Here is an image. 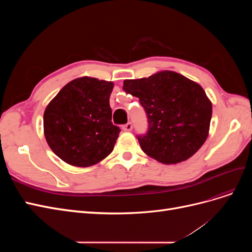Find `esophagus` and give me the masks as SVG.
Returning a JSON list of instances; mask_svg holds the SVG:
<instances>
[{
	"label": "esophagus",
	"instance_id": "obj_1",
	"mask_svg": "<svg viewBox=\"0 0 252 252\" xmlns=\"http://www.w3.org/2000/svg\"><path fill=\"white\" fill-rule=\"evenodd\" d=\"M122 128H123L124 131H131L132 124H131V123H127V124H125Z\"/></svg>",
	"mask_w": 252,
	"mask_h": 252
}]
</instances>
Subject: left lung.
I'll use <instances>...</instances> for the list:
<instances>
[{
	"instance_id": "left-lung-1",
	"label": "left lung",
	"mask_w": 252,
	"mask_h": 252,
	"mask_svg": "<svg viewBox=\"0 0 252 252\" xmlns=\"http://www.w3.org/2000/svg\"><path fill=\"white\" fill-rule=\"evenodd\" d=\"M123 89L140 98L148 132L138 136L142 150L166 165L191 158L207 140L212 103L196 82L171 70L125 80Z\"/></svg>"
}]
</instances>
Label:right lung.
I'll return each mask as SVG.
<instances>
[{
  "label": "right lung",
  "mask_w": 252,
  "mask_h": 252,
  "mask_svg": "<svg viewBox=\"0 0 252 252\" xmlns=\"http://www.w3.org/2000/svg\"><path fill=\"white\" fill-rule=\"evenodd\" d=\"M112 82L81 77L67 83L44 111V135L55 154L71 166L89 167L113 150L120 128L111 122Z\"/></svg>",
  "instance_id": "right-lung-1"
}]
</instances>
